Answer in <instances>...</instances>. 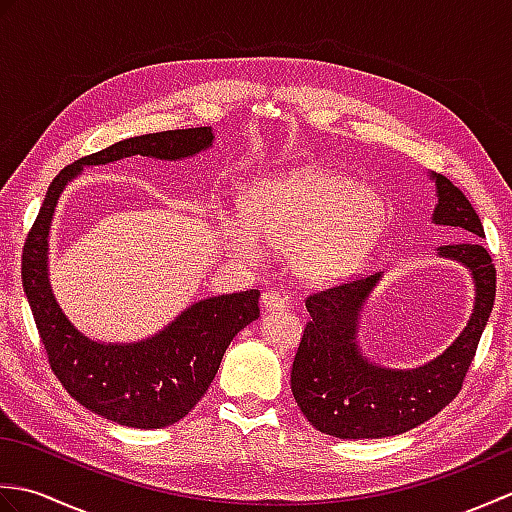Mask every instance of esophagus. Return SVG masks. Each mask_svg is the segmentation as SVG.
I'll list each match as a JSON object with an SVG mask.
<instances>
[{"mask_svg": "<svg viewBox=\"0 0 512 512\" xmlns=\"http://www.w3.org/2000/svg\"><path fill=\"white\" fill-rule=\"evenodd\" d=\"M286 303H288L286 295H281V292H279V290H275V288L266 290L264 295H262V308H264V310H279V308H286Z\"/></svg>", "mask_w": 512, "mask_h": 512, "instance_id": "34e87169", "label": "esophagus"}]
</instances>
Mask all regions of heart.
<instances>
[{
	"label": "heart",
	"mask_w": 512,
	"mask_h": 512,
	"mask_svg": "<svg viewBox=\"0 0 512 512\" xmlns=\"http://www.w3.org/2000/svg\"><path fill=\"white\" fill-rule=\"evenodd\" d=\"M244 228H228V248L257 257V239L290 248L292 273L310 284L345 277L363 262L387 222L380 195L332 173L264 178L244 195Z\"/></svg>",
	"instance_id": "1"
}]
</instances>
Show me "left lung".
Masks as SVG:
<instances>
[{"instance_id": "1", "label": "left lung", "mask_w": 512, "mask_h": 512, "mask_svg": "<svg viewBox=\"0 0 512 512\" xmlns=\"http://www.w3.org/2000/svg\"><path fill=\"white\" fill-rule=\"evenodd\" d=\"M433 222L484 237L473 204L455 184L436 176ZM440 255L469 266L475 310L464 332L429 365L396 372L367 363L356 345V319L380 275L354 277L306 297L310 321L303 328L290 372V387L314 429L343 440L385 438L418 427L460 394L495 303V264L480 244L442 246Z\"/></svg>"}]
</instances>
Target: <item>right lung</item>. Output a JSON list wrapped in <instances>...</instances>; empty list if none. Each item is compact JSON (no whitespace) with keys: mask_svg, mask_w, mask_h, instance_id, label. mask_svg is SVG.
<instances>
[{"mask_svg":"<svg viewBox=\"0 0 512 512\" xmlns=\"http://www.w3.org/2000/svg\"><path fill=\"white\" fill-rule=\"evenodd\" d=\"M213 143L211 127L171 129L121 140L72 162L57 178L30 226L21 253V281L50 369L68 394L99 416L125 427L160 429L198 405L220 369L233 336L259 317V290L209 297L184 310L160 334L129 345H103L65 319L48 284V231L65 182L83 165L129 156L178 160Z\"/></svg>","mask_w":512,"mask_h":512,"instance_id":"obj_1","label":"right lung"}]
</instances>
